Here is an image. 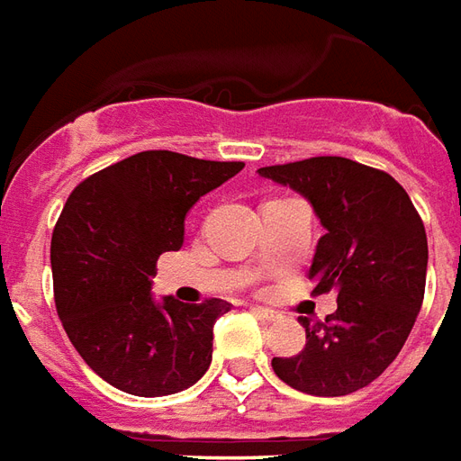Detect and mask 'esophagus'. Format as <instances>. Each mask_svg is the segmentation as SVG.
<instances>
[{
	"mask_svg": "<svg viewBox=\"0 0 461 461\" xmlns=\"http://www.w3.org/2000/svg\"><path fill=\"white\" fill-rule=\"evenodd\" d=\"M253 312L260 319H265V321H275V319L280 317L277 312H272V309H267V307H253Z\"/></svg>",
	"mask_w": 461,
	"mask_h": 461,
	"instance_id": "obj_1",
	"label": "esophagus"
}]
</instances>
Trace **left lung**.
I'll return each mask as SVG.
<instances>
[{"mask_svg":"<svg viewBox=\"0 0 461 461\" xmlns=\"http://www.w3.org/2000/svg\"><path fill=\"white\" fill-rule=\"evenodd\" d=\"M307 198L327 233L309 267L314 294L337 292L324 321L300 317L307 344L272 358L294 391L348 395L366 388L401 354L425 297L428 235L391 174L344 157H312L258 169Z\"/></svg>","mask_w":461,"mask_h":461,"instance_id":"8db88e82","label":"left lung"}]
</instances>
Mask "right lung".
<instances>
[{"mask_svg": "<svg viewBox=\"0 0 461 461\" xmlns=\"http://www.w3.org/2000/svg\"><path fill=\"white\" fill-rule=\"evenodd\" d=\"M243 167L152 149L73 189L53 228V297L70 344L103 381L159 398L208 371L213 324L230 304L157 302L149 290L159 255L184 243L189 208Z\"/></svg>", "mask_w": 461, "mask_h": 461, "instance_id": "1", "label": "right lung"}]
</instances>
